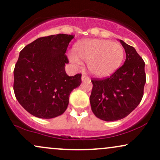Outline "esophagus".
I'll return each mask as SVG.
<instances>
[{
    "label": "esophagus",
    "instance_id": "34e87169",
    "mask_svg": "<svg viewBox=\"0 0 160 160\" xmlns=\"http://www.w3.org/2000/svg\"><path fill=\"white\" fill-rule=\"evenodd\" d=\"M81 80H82V81L83 82V81H86V80H89V78H88L86 76V75H83V74H82V78H81Z\"/></svg>",
    "mask_w": 160,
    "mask_h": 160
}]
</instances>
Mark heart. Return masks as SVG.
Listing matches in <instances>:
<instances>
[{
    "label": "heart",
    "mask_w": 160,
    "mask_h": 160,
    "mask_svg": "<svg viewBox=\"0 0 160 160\" xmlns=\"http://www.w3.org/2000/svg\"><path fill=\"white\" fill-rule=\"evenodd\" d=\"M72 52L70 61L77 65L81 64L80 60L87 62L91 74L99 78L113 74L120 68L125 56L122 45L104 39L81 40L74 45Z\"/></svg>",
    "instance_id": "b5f03b06"
}]
</instances>
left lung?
Listing matches in <instances>:
<instances>
[{
  "mask_svg": "<svg viewBox=\"0 0 160 160\" xmlns=\"http://www.w3.org/2000/svg\"><path fill=\"white\" fill-rule=\"evenodd\" d=\"M120 42L126 54L124 65L110 78L92 80V111L104 121L121 120L132 112L142 99L146 82L142 58L133 47L122 40Z\"/></svg>",
  "mask_w": 160,
  "mask_h": 160,
  "instance_id": "1",
  "label": "left lung"
}]
</instances>
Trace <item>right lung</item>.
<instances>
[{
    "label": "right lung",
    "instance_id": "1",
    "mask_svg": "<svg viewBox=\"0 0 160 160\" xmlns=\"http://www.w3.org/2000/svg\"><path fill=\"white\" fill-rule=\"evenodd\" d=\"M74 38L59 34L38 38L19 52L14 68L13 89L19 103L29 113L42 119L62 115L71 91L80 86L81 74L65 72V53Z\"/></svg>",
    "mask_w": 160,
    "mask_h": 160
}]
</instances>
